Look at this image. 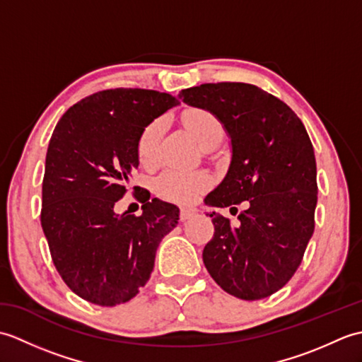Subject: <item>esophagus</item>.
<instances>
[{
  "label": "esophagus",
  "mask_w": 362,
  "mask_h": 362,
  "mask_svg": "<svg viewBox=\"0 0 362 362\" xmlns=\"http://www.w3.org/2000/svg\"><path fill=\"white\" fill-rule=\"evenodd\" d=\"M197 214V210L196 209H182L180 210V221H188V219H191L193 216H196Z\"/></svg>",
  "instance_id": "1"
}]
</instances>
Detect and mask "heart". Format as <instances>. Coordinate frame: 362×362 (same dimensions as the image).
Segmentation results:
<instances>
[{"label":"heart","instance_id":"1","mask_svg":"<svg viewBox=\"0 0 362 362\" xmlns=\"http://www.w3.org/2000/svg\"><path fill=\"white\" fill-rule=\"evenodd\" d=\"M189 135L194 138L201 148L218 144L222 138V124L209 110L191 109L183 115ZM163 121L156 119L143 129L136 143L138 160L144 168H153L158 163L160 141L163 136ZM211 185V177L205 171H179L169 169L161 174L153 183L158 197L175 204H191L202 196Z\"/></svg>","mask_w":362,"mask_h":362}]
</instances>
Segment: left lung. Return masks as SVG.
<instances>
[{"instance_id":"obj_1","label":"left lung","mask_w":362,"mask_h":362,"mask_svg":"<svg viewBox=\"0 0 362 362\" xmlns=\"http://www.w3.org/2000/svg\"><path fill=\"white\" fill-rule=\"evenodd\" d=\"M179 98L211 112L232 143L227 175L205 204L249 205L236 227L210 214L214 235L202 253L206 271L238 298L272 296L296 274L314 232L317 171L308 132L286 104L252 83H202Z\"/></svg>"}]
</instances>
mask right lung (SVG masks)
<instances>
[{
    "instance_id": "add662e5",
    "label": "right lung",
    "mask_w": 362,
    "mask_h": 362,
    "mask_svg": "<svg viewBox=\"0 0 362 362\" xmlns=\"http://www.w3.org/2000/svg\"><path fill=\"white\" fill-rule=\"evenodd\" d=\"M175 105L177 98L156 90H103L70 107L54 129L42 228L62 280L90 303L134 298L149 280L160 241L179 222V209L158 199L141 201L140 216L113 209L138 168L143 129Z\"/></svg>"
}]
</instances>
